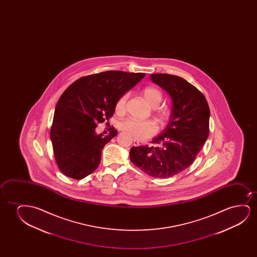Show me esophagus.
<instances>
[{"label": "esophagus", "mask_w": 257, "mask_h": 257, "mask_svg": "<svg viewBox=\"0 0 257 257\" xmlns=\"http://www.w3.org/2000/svg\"><path fill=\"white\" fill-rule=\"evenodd\" d=\"M134 145L135 147H140L141 146V142L139 141H136V140H134Z\"/></svg>", "instance_id": "esophagus-1"}]
</instances>
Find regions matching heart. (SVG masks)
Masks as SVG:
<instances>
[{
    "label": "heart",
    "instance_id": "b5f03b06",
    "mask_svg": "<svg viewBox=\"0 0 257 257\" xmlns=\"http://www.w3.org/2000/svg\"><path fill=\"white\" fill-rule=\"evenodd\" d=\"M141 93L149 105L152 107H157V110H156L157 116H159L161 122L164 123L169 117V111L167 109L158 107L162 102V93L159 91L157 88H153V87H146L142 89ZM127 97H128V94L124 93L123 95H120L118 99L116 100L115 103V110L116 113L121 114L123 112ZM119 129L129 134L134 139H137L140 141L151 137L153 135H155L158 130L156 123L152 120L142 121V120L134 119V118H126L121 121L119 123Z\"/></svg>",
    "mask_w": 257,
    "mask_h": 257
}]
</instances>
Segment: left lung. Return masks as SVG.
Listing matches in <instances>:
<instances>
[{
	"label": "left lung",
	"mask_w": 257,
	"mask_h": 257,
	"mask_svg": "<svg viewBox=\"0 0 257 257\" xmlns=\"http://www.w3.org/2000/svg\"><path fill=\"white\" fill-rule=\"evenodd\" d=\"M151 80L169 93L172 112L165 130L152 141L156 146L131 148V162L148 176L168 178L193 163L209 136L210 109L202 92L183 78L151 74Z\"/></svg>",
	"instance_id": "1"
}]
</instances>
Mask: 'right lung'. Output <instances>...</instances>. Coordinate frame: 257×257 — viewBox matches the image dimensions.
<instances>
[{"label": "right lung", "mask_w": 257, "mask_h": 257, "mask_svg": "<svg viewBox=\"0 0 257 257\" xmlns=\"http://www.w3.org/2000/svg\"><path fill=\"white\" fill-rule=\"evenodd\" d=\"M146 74L105 71L78 79L57 102L50 137L57 166L65 176L83 179L97 169L103 147L116 131L103 137L98 123L108 122L120 95L134 88Z\"/></svg>", "instance_id": "add662e5"}]
</instances>
